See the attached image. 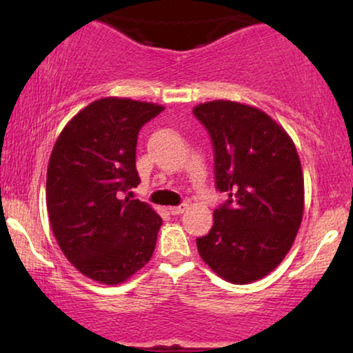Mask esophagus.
<instances>
[{
  "mask_svg": "<svg viewBox=\"0 0 353 353\" xmlns=\"http://www.w3.org/2000/svg\"><path fill=\"white\" fill-rule=\"evenodd\" d=\"M188 202H183V204H180V205H175V207H168V212H170L172 215H181L183 212H185L186 209H188Z\"/></svg>",
  "mask_w": 353,
  "mask_h": 353,
  "instance_id": "esophagus-1",
  "label": "esophagus"
}]
</instances>
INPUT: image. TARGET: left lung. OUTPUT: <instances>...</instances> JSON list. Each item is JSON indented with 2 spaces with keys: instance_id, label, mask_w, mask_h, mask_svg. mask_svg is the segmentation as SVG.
I'll use <instances>...</instances> for the list:
<instances>
[{
  "instance_id": "obj_1",
  "label": "left lung",
  "mask_w": 353,
  "mask_h": 353,
  "mask_svg": "<svg viewBox=\"0 0 353 353\" xmlns=\"http://www.w3.org/2000/svg\"><path fill=\"white\" fill-rule=\"evenodd\" d=\"M214 148L216 191L209 234L196 239L202 260L226 281L248 284L278 267L303 214V175L289 134L262 110L233 101L196 105Z\"/></svg>"
}]
</instances>
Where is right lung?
<instances>
[{
  "instance_id": "obj_1",
  "label": "right lung",
  "mask_w": 353,
  "mask_h": 353,
  "mask_svg": "<svg viewBox=\"0 0 353 353\" xmlns=\"http://www.w3.org/2000/svg\"><path fill=\"white\" fill-rule=\"evenodd\" d=\"M162 105L103 98L62 130L46 175V205L57 244L94 281L119 284L152 257L162 219L123 198L139 185L138 133Z\"/></svg>"
}]
</instances>
